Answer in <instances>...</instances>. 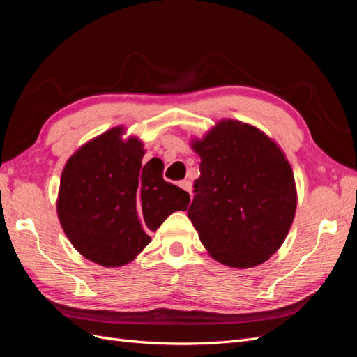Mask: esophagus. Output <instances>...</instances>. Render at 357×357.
Returning a JSON list of instances; mask_svg holds the SVG:
<instances>
[{
    "instance_id": "1",
    "label": "esophagus",
    "mask_w": 357,
    "mask_h": 357,
    "mask_svg": "<svg viewBox=\"0 0 357 357\" xmlns=\"http://www.w3.org/2000/svg\"><path fill=\"white\" fill-rule=\"evenodd\" d=\"M178 186H180L181 189H185L186 192L192 193V183H190L189 180H183V181H180V183H178Z\"/></svg>"
}]
</instances>
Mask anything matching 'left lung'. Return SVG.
I'll use <instances>...</instances> for the list:
<instances>
[{
	"label": "left lung",
	"mask_w": 357,
	"mask_h": 357,
	"mask_svg": "<svg viewBox=\"0 0 357 357\" xmlns=\"http://www.w3.org/2000/svg\"><path fill=\"white\" fill-rule=\"evenodd\" d=\"M192 147L201 158V176L188 218L201 243L226 266L264 264L295 218V178L284 153L257 128L231 119Z\"/></svg>",
	"instance_id": "1"
}]
</instances>
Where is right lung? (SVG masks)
Here are the masks:
<instances>
[{"label":"right lung","instance_id":"1","mask_svg":"<svg viewBox=\"0 0 357 357\" xmlns=\"http://www.w3.org/2000/svg\"><path fill=\"white\" fill-rule=\"evenodd\" d=\"M113 128L79 149L61 176L58 215L75 250L102 266H122L152 241L169 214L188 210L189 193L142 164L143 143Z\"/></svg>","mask_w":357,"mask_h":357}]
</instances>
